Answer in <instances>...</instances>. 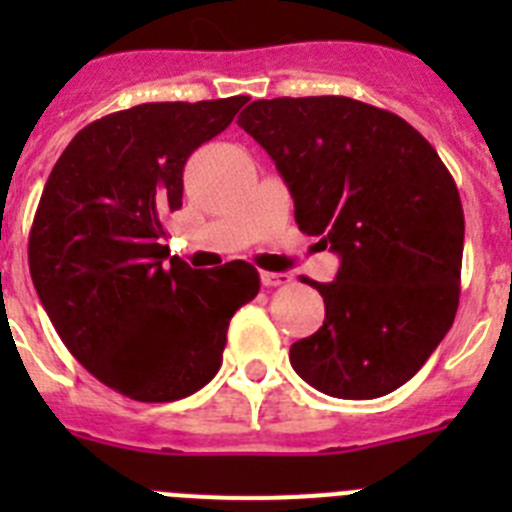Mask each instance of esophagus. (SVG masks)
Masks as SVG:
<instances>
[{
    "instance_id": "1",
    "label": "esophagus",
    "mask_w": 512,
    "mask_h": 512,
    "mask_svg": "<svg viewBox=\"0 0 512 512\" xmlns=\"http://www.w3.org/2000/svg\"><path fill=\"white\" fill-rule=\"evenodd\" d=\"M261 282H264V287H282V284L292 282V277L282 274V271H261Z\"/></svg>"
}]
</instances>
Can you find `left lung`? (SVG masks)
Segmentation results:
<instances>
[{"label":"left lung","instance_id":"left-lung-1","mask_svg":"<svg viewBox=\"0 0 512 512\" xmlns=\"http://www.w3.org/2000/svg\"><path fill=\"white\" fill-rule=\"evenodd\" d=\"M238 125L274 158L302 233L341 256L320 330L289 361L315 390L374 400L415 377L454 323L464 210L436 148L351 97L256 99Z\"/></svg>","mask_w":512,"mask_h":512}]
</instances>
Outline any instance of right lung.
<instances>
[{
	"label": "right lung",
	"instance_id": "1",
	"mask_svg": "<svg viewBox=\"0 0 512 512\" xmlns=\"http://www.w3.org/2000/svg\"><path fill=\"white\" fill-rule=\"evenodd\" d=\"M248 97L148 102L89 122L53 166L27 261L74 359L138 402L194 395L223 364L228 323L259 295L246 261L192 269L164 246L184 164Z\"/></svg>",
	"mask_w": 512,
	"mask_h": 512
}]
</instances>
